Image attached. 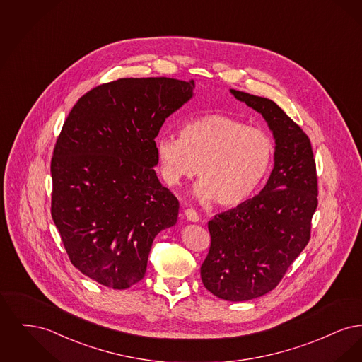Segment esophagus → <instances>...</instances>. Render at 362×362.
Returning a JSON list of instances; mask_svg holds the SVG:
<instances>
[{
    "instance_id": "34e87169",
    "label": "esophagus",
    "mask_w": 362,
    "mask_h": 362,
    "mask_svg": "<svg viewBox=\"0 0 362 362\" xmlns=\"http://www.w3.org/2000/svg\"><path fill=\"white\" fill-rule=\"evenodd\" d=\"M185 216H186V218L189 221H192V223H198L199 221V216H198V213L194 209H186L185 210Z\"/></svg>"
}]
</instances>
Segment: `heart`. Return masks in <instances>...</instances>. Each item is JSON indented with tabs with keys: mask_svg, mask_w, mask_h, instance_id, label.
Masks as SVG:
<instances>
[{
	"mask_svg": "<svg viewBox=\"0 0 362 362\" xmlns=\"http://www.w3.org/2000/svg\"><path fill=\"white\" fill-rule=\"evenodd\" d=\"M156 153L168 185L177 186L198 173L201 180L194 189L198 201L238 206L270 171L274 141L262 129L210 114L185 122L179 138H157Z\"/></svg>",
	"mask_w": 362,
	"mask_h": 362,
	"instance_id": "obj_1",
	"label": "heart"
}]
</instances>
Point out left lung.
Returning a JSON list of instances; mask_svg holds the SVG:
<instances>
[{
	"label": "left lung",
	"instance_id": "1",
	"mask_svg": "<svg viewBox=\"0 0 362 362\" xmlns=\"http://www.w3.org/2000/svg\"><path fill=\"white\" fill-rule=\"evenodd\" d=\"M230 92L267 122L276 138L274 168L258 195L207 223L201 278L218 298L247 301L276 288L308 244L317 175L310 138L296 122L270 99Z\"/></svg>",
	"mask_w": 362,
	"mask_h": 362
}]
</instances>
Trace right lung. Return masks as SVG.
Returning a JSON list of instances; mask_svg holds the SVG:
<instances>
[{
  "mask_svg": "<svg viewBox=\"0 0 362 362\" xmlns=\"http://www.w3.org/2000/svg\"><path fill=\"white\" fill-rule=\"evenodd\" d=\"M194 80L119 78L74 104L52 158V217L70 262L112 289L141 281L156 235L179 201L156 175L163 123L192 98Z\"/></svg>",
  "mask_w": 362,
  "mask_h": 362,
  "instance_id": "add662e5",
  "label": "right lung"
}]
</instances>
